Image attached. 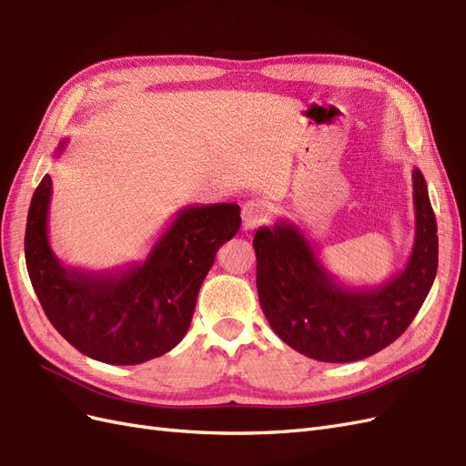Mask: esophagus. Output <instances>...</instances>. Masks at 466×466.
Listing matches in <instances>:
<instances>
[{"mask_svg": "<svg viewBox=\"0 0 466 466\" xmlns=\"http://www.w3.org/2000/svg\"><path fill=\"white\" fill-rule=\"evenodd\" d=\"M243 218V228L245 229H255L260 223L266 221V204L262 200H248L243 206L241 211Z\"/></svg>", "mask_w": 466, "mask_h": 466, "instance_id": "esophagus-1", "label": "esophagus"}]
</instances>
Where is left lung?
Instances as JSON below:
<instances>
[{"mask_svg": "<svg viewBox=\"0 0 466 466\" xmlns=\"http://www.w3.org/2000/svg\"><path fill=\"white\" fill-rule=\"evenodd\" d=\"M416 231L404 270L380 286H346L332 276L309 237L279 219L252 238L257 289L272 330L299 354L348 363L392 344L414 320L437 272V223L426 178L412 171Z\"/></svg>", "mask_w": 466, "mask_h": 466, "instance_id": "1", "label": "left lung"}]
</instances>
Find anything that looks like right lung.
Returning a JSON list of instances; mask_svg holds the SVG:
<instances>
[{
  "label": "right lung",
  "instance_id": "add662e5",
  "mask_svg": "<svg viewBox=\"0 0 466 466\" xmlns=\"http://www.w3.org/2000/svg\"><path fill=\"white\" fill-rule=\"evenodd\" d=\"M67 146L60 142L56 157ZM52 178L36 187L25 231V260L36 298L66 340L96 361L136 365L185 338L216 252L241 228L237 204L182 208L144 262L112 270L64 266L48 241Z\"/></svg>",
  "mask_w": 466,
  "mask_h": 466
}]
</instances>
